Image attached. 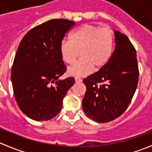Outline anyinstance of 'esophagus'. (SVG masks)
<instances>
[{
    "label": "esophagus",
    "instance_id": "esophagus-1",
    "mask_svg": "<svg viewBox=\"0 0 152 152\" xmlns=\"http://www.w3.org/2000/svg\"><path fill=\"white\" fill-rule=\"evenodd\" d=\"M75 80H76V83H80V82H82V79H81V78H79V77H76Z\"/></svg>",
    "mask_w": 152,
    "mask_h": 152
}]
</instances>
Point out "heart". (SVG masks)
<instances>
[{
    "instance_id": "obj_1",
    "label": "heart",
    "mask_w": 152,
    "mask_h": 152,
    "mask_svg": "<svg viewBox=\"0 0 152 152\" xmlns=\"http://www.w3.org/2000/svg\"><path fill=\"white\" fill-rule=\"evenodd\" d=\"M69 39H63L59 45L62 60L71 65L78 58L79 51L82 56L68 68V73L72 76H87L93 67L99 69L104 66L111 57L114 35L110 28L84 24L71 34Z\"/></svg>"
}]
</instances>
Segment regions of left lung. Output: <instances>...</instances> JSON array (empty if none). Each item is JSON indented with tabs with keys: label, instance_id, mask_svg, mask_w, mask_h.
<instances>
[{
	"label": "left lung",
	"instance_id": "1",
	"mask_svg": "<svg viewBox=\"0 0 152 152\" xmlns=\"http://www.w3.org/2000/svg\"><path fill=\"white\" fill-rule=\"evenodd\" d=\"M115 47L110 60L83 80L87 89L82 101L84 112L99 123L111 121L123 114L138 83L135 48L125 34L115 31Z\"/></svg>",
	"mask_w": 152,
	"mask_h": 152
}]
</instances>
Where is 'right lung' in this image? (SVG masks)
Wrapping results in <instances>:
<instances>
[{"instance_id":"1","label":"right lung","mask_w":152,"mask_h":152,"mask_svg":"<svg viewBox=\"0 0 152 152\" xmlns=\"http://www.w3.org/2000/svg\"><path fill=\"white\" fill-rule=\"evenodd\" d=\"M74 26L67 19L50 20L28 31L19 44L11 73L14 95L21 111L37 121L54 118L75 83L73 77L58 81L67 69L59 45Z\"/></svg>"}]
</instances>
